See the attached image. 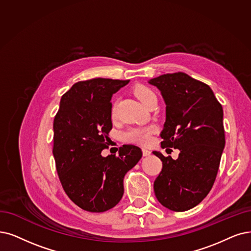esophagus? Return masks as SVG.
<instances>
[{
	"instance_id": "1",
	"label": "esophagus",
	"mask_w": 251,
	"mask_h": 251,
	"mask_svg": "<svg viewBox=\"0 0 251 251\" xmlns=\"http://www.w3.org/2000/svg\"><path fill=\"white\" fill-rule=\"evenodd\" d=\"M142 153H143L144 156H148V155H150V153H151V151H150V150H148V149L143 148L142 149Z\"/></svg>"
}]
</instances>
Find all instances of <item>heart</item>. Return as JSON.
Instances as JSON below:
<instances>
[{"mask_svg": "<svg viewBox=\"0 0 251 251\" xmlns=\"http://www.w3.org/2000/svg\"><path fill=\"white\" fill-rule=\"evenodd\" d=\"M134 95L138 98V100L141 102L144 106L152 97H155L154 93L147 86L144 85H137L134 88ZM115 105L112 106L111 115L112 117L115 116ZM155 133V127L153 126H138V127H132L127 129V131L124 134V138L126 141L141 144V145H147L152 139V135Z\"/></svg>", "mask_w": 251, "mask_h": 251, "instance_id": "heart-1", "label": "heart"}]
</instances>
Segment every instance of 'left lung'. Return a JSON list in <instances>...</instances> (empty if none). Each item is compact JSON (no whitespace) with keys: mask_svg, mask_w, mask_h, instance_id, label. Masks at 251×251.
Listing matches in <instances>:
<instances>
[{"mask_svg":"<svg viewBox=\"0 0 251 251\" xmlns=\"http://www.w3.org/2000/svg\"><path fill=\"white\" fill-rule=\"evenodd\" d=\"M166 102L163 148L180 150L177 159L153 154L163 162L153 188L158 202L176 212L201 203L211 190L226 144L224 111L206 83L177 72L150 79Z\"/></svg>","mask_w":251,"mask_h":251,"instance_id":"8db88e82","label":"left lung"}]
</instances>
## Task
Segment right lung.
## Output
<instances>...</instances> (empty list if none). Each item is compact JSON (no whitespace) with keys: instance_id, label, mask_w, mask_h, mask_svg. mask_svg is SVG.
Masks as SVG:
<instances>
[{"instance_id":"add662e5","label":"right lung","mask_w":251,"mask_h":251,"mask_svg":"<svg viewBox=\"0 0 251 251\" xmlns=\"http://www.w3.org/2000/svg\"><path fill=\"white\" fill-rule=\"evenodd\" d=\"M129 80L94 78L64 94L53 120L56 172L67 196L88 212H105L124 195V177L142 156L135 145L103 157L112 129L111 97Z\"/></svg>"}]
</instances>
